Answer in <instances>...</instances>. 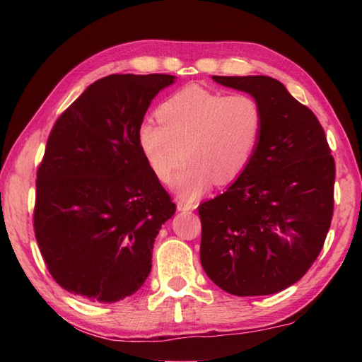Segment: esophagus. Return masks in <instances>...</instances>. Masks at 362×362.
<instances>
[{"mask_svg":"<svg viewBox=\"0 0 362 362\" xmlns=\"http://www.w3.org/2000/svg\"><path fill=\"white\" fill-rule=\"evenodd\" d=\"M197 206L196 202H189V201H183V199H180V201H177V210L179 211H189V210H194Z\"/></svg>","mask_w":362,"mask_h":362,"instance_id":"34e87169","label":"esophagus"}]
</instances>
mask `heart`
Masks as SVG:
<instances>
[{
  "instance_id": "b5f03b06",
  "label": "heart",
  "mask_w": 362,
  "mask_h": 362,
  "mask_svg": "<svg viewBox=\"0 0 362 362\" xmlns=\"http://www.w3.org/2000/svg\"><path fill=\"white\" fill-rule=\"evenodd\" d=\"M157 121L138 130V144L151 171L169 180L183 157L187 163L173 182L183 197L210 187L227 185L241 175L264 130V112L247 93L224 96L202 86H187L166 98Z\"/></svg>"
}]
</instances>
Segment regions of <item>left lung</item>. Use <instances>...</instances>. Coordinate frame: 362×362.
<instances>
[{
    "instance_id": "obj_1",
    "label": "left lung",
    "mask_w": 362,
    "mask_h": 362,
    "mask_svg": "<svg viewBox=\"0 0 362 362\" xmlns=\"http://www.w3.org/2000/svg\"><path fill=\"white\" fill-rule=\"evenodd\" d=\"M213 79L258 99L264 130L233 185L199 205L201 263L228 294H275L302 279L324 247L334 210V158L316 115L280 81Z\"/></svg>"
}]
</instances>
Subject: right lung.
I'll list each match as a JSON object with an SVG mask.
<instances>
[{
	"instance_id": "add662e5",
	"label": "right lung",
	"mask_w": 362,
	"mask_h": 362,
	"mask_svg": "<svg viewBox=\"0 0 362 362\" xmlns=\"http://www.w3.org/2000/svg\"><path fill=\"white\" fill-rule=\"evenodd\" d=\"M169 74H110L54 122L37 169L34 232L59 286L113 303L141 288L175 204L151 171L138 130Z\"/></svg>"
}]
</instances>
